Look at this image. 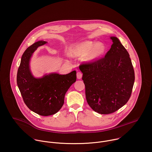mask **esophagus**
<instances>
[{
	"instance_id": "1",
	"label": "esophagus",
	"mask_w": 152,
	"mask_h": 152,
	"mask_svg": "<svg viewBox=\"0 0 152 152\" xmlns=\"http://www.w3.org/2000/svg\"><path fill=\"white\" fill-rule=\"evenodd\" d=\"M82 73L81 72H78L77 73V78L78 79H80L82 78Z\"/></svg>"
}]
</instances>
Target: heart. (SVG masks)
I'll list each match as a JSON object with an SVG mask.
<instances>
[{
    "instance_id": "heart-1",
    "label": "heart",
    "mask_w": 152,
    "mask_h": 152,
    "mask_svg": "<svg viewBox=\"0 0 152 152\" xmlns=\"http://www.w3.org/2000/svg\"><path fill=\"white\" fill-rule=\"evenodd\" d=\"M106 50L105 43L91 40L76 43L70 49L73 56L83 57V60L86 62H93L99 59L104 55Z\"/></svg>"
}]
</instances>
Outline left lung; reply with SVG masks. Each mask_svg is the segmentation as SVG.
<instances>
[{
  "instance_id": "1",
  "label": "left lung",
  "mask_w": 152,
  "mask_h": 152,
  "mask_svg": "<svg viewBox=\"0 0 152 152\" xmlns=\"http://www.w3.org/2000/svg\"><path fill=\"white\" fill-rule=\"evenodd\" d=\"M105 56L81 64L86 99L92 109L101 114L115 112L131 97L135 73L129 54L115 37Z\"/></svg>"
}]
</instances>
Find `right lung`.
Listing matches in <instances>:
<instances>
[{
    "label": "right lung",
    "mask_w": 152,
    "mask_h": 152,
    "mask_svg": "<svg viewBox=\"0 0 152 152\" xmlns=\"http://www.w3.org/2000/svg\"><path fill=\"white\" fill-rule=\"evenodd\" d=\"M38 41L29 46L21 58L17 75V83L23 101L32 111L42 116L56 114L64 103V97L70 86L76 80L75 70L67 75L56 73L34 77L30 70V61L39 46L46 44Z\"/></svg>",
    "instance_id": "1"
}]
</instances>
